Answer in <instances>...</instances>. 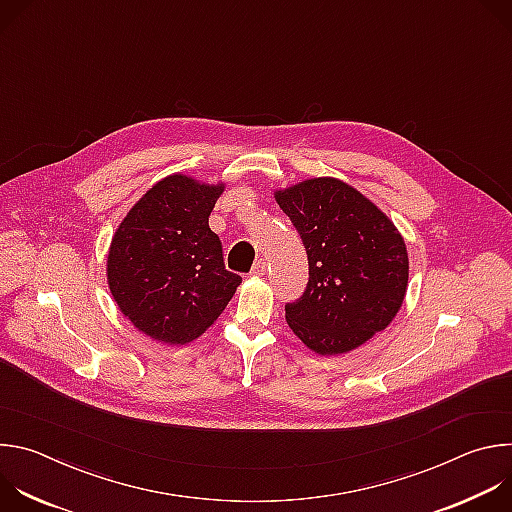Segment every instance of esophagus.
Returning <instances> with one entry per match:
<instances>
[{
  "mask_svg": "<svg viewBox=\"0 0 512 512\" xmlns=\"http://www.w3.org/2000/svg\"><path fill=\"white\" fill-rule=\"evenodd\" d=\"M265 271H267V263H265V259H259V261H255V265H253L251 275H255V277H263V275H265Z\"/></svg>",
  "mask_w": 512,
  "mask_h": 512,
  "instance_id": "1",
  "label": "esophagus"
}]
</instances>
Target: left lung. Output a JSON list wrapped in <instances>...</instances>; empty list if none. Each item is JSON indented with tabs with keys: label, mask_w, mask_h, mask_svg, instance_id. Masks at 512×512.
<instances>
[{
	"label": "left lung",
	"mask_w": 512,
	"mask_h": 512,
	"mask_svg": "<svg viewBox=\"0 0 512 512\" xmlns=\"http://www.w3.org/2000/svg\"><path fill=\"white\" fill-rule=\"evenodd\" d=\"M310 265L304 296L285 306L294 334L316 354L350 352L385 330L405 300L409 257L391 218L338 178L275 190Z\"/></svg>",
	"instance_id": "1"
}]
</instances>
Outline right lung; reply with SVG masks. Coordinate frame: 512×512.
Returning a JSON list of instances; mask_svg holds the SVG:
<instances>
[{
  "instance_id": "add662e5",
  "label": "right lung",
  "mask_w": 512,
  "mask_h": 512,
  "mask_svg": "<svg viewBox=\"0 0 512 512\" xmlns=\"http://www.w3.org/2000/svg\"><path fill=\"white\" fill-rule=\"evenodd\" d=\"M225 184L172 174L145 192L119 223L107 281L121 314L162 344H188L223 314L241 277L225 269L208 216Z\"/></svg>"
}]
</instances>
